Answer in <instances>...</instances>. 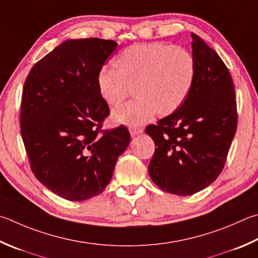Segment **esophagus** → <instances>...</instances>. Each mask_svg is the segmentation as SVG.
I'll return each instance as SVG.
<instances>
[{
    "instance_id": "34e87169",
    "label": "esophagus",
    "mask_w": 258,
    "mask_h": 258,
    "mask_svg": "<svg viewBox=\"0 0 258 258\" xmlns=\"http://www.w3.org/2000/svg\"><path fill=\"white\" fill-rule=\"evenodd\" d=\"M130 133L132 137H135V135L143 133V128L142 127H130Z\"/></svg>"
}]
</instances>
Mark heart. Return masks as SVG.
<instances>
[{
  "instance_id": "heart-1",
  "label": "heart",
  "mask_w": 258,
  "mask_h": 258,
  "mask_svg": "<svg viewBox=\"0 0 258 258\" xmlns=\"http://www.w3.org/2000/svg\"><path fill=\"white\" fill-rule=\"evenodd\" d=\"M114 70L97 76L98 92L107 105L118 106L132 88L134 99L111 114L116 124L139 127L158 114H172L184 104L195 80V59L188 50L162 43H138L113 58Z\"/></svg>"
}]
</instances>
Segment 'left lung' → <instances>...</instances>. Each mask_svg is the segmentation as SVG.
I'll list each match as a JSON object with an SVG mask.
<instances>
[{"mask_svg":"<svg viewBox=\"0 0 258 258\" xmlns=\"http://www.w3.org/2000/svg\"><path fill=\"white\" fill-rule=\"evenodd\" d=\"M196 73L193 88L179 108L149 125L156 151L149 175L159 188L193 195L212 184L222 171L237 131L235 88L217 51L191 34Z\"/></svg>","mask_w":258,"mask_h":258,"instance_id":"1","label":"left lung"}]
</instances>
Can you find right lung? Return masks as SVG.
Returning a JSON list of instances; mask_svg holds the SVG:
<instances>
[{"label": "right lung", "instance_id": "1", "mask_svg": "<svg viewBox=\"0 0 258 258\" xmlns=\"http://www.w3.org/2000/svg\"><path fill=\"white\" fill-rule=\"evenodd\" d=\"M116 47L114 40L68 39L37 62L25 81L20 126L30 168L65 200L99 195L130 144L126 126L101 131L109 107L96 80Z\"/></svg>", "mask_w": 258, "mask_h": 258}]
</instances>
